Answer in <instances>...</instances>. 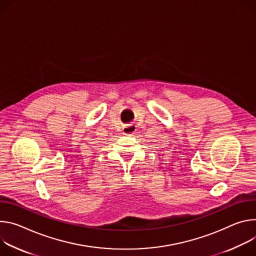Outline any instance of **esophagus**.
<instances>
[{
	"mask_svg": "<svg viewBox=\"0 0 256 256\" xmlns=\"http://www.w3.org/2000/svg\"><path fill=\"white\" fill-rule=\"evenodd\" d=\"M134 132V127L132 126H128V127H125L124 130H123V133L126 134V135H129V134H132Z\"/></svg>",
	"mask_w": 256,
	"mask_h": 256,
	"instance_id": "34e87169",
	"label": "esophagus"
}]
</instances>
